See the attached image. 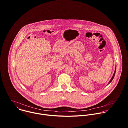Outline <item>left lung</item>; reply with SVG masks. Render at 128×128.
Wrapping results in <instances>:
<instances>
[{"label":"left lung","mask_w":128,"mask_h":128,"mask_svg":"<svg viewBox=\"0 0 128 128\" xmlns=\"http://www.w3.org/2000/svg\"><path fill=\"white\" fill-rule=\"evenodd\" d=\"M116 68H115V70H114V74H113V76H112V78H111V79L109 81V82H108V84L110 83V82L112 80H113V78H114V75H115V73H116Z\"/></svg>","instance_id":"left-lung-1"}]
</instances>
